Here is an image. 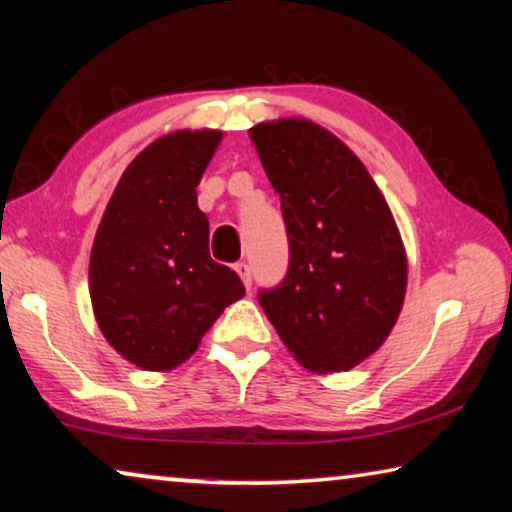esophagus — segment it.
<instances>
[{"mask_svg":"<svg viewBox=\"0 0 512 512\" xmlns=\"http://www.w3.org/2000/svg\"><path fill=\"white\" fill-rule=\"evenodd\" d=\"M236 273H239V278L243 280V285H246V289H250V285H253V273H250V264L248 262H239L234 266Z\"/></svg>","mask_w":512,"mask_h":512,"instance_id":"34e87169","label":"esophagus"}]
</instances>
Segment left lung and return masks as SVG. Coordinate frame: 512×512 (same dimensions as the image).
Instances as JSON below:
<instances>
[{"label": "left lung", "instance_id": "obj_1", "mask_svg": "<svg viewBox=\"0 0 512 512\" xmlns=\"http://www.w3.org/2000/svg\"><path fill=\"white\" fill-rule=\"evenodd\" d=\"M248 133L289 239L287 276L259 303L303 368L352 370L384 345L407 292L393 213L354 151L315 121H262Z\"/></svg>", "mask_w": 512, "mask_h": 512}]
</instances>
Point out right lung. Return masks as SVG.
Masks as SVG:
<instances>
[{
  "instance_id": "right-lung-1",
  "label": "right lung",
  "mask_w": 512,
  "mask_h": 512,
  "mask_svg": "<svg viewBox=\"0 0 512 512\" xmlns=\"http://www.w3.org/2000/svg\"><path fill=\"white\" fill-rule=\"evenodd\" d=\"M223 133L174 131L133 158L114 188L89 259V294L105 340L137 368L165 372L246 289L209 255L197 183Z\"/></svg>"
}]
</instances>
